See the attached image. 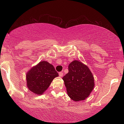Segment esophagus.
Instances as JSON below:
<instances>
[{
    "mask_svg": "<svg viewBox=\"0 0 124 124\" xmlns=\"http://www.w3.org/2000/svg\"><path fill=\"white\" fill-rule=\"evenodd\" d=\"M59 75L60 77H62L63 76V72H60L59 73Z\"/></svg>",
    "mask_w": 124,
    "mask_h": 124,
    "instance_id": "obj_1",
    "label": "esophagus"
}]
</instances>
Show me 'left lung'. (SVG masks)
<instances>
[{"label":"left lung","mask_w":124,"mask_h":124,"mask_svg":"<svg viewBox=\"0 0 124 124\" xmlns=\"http://www.w3.org/2000/svg\"><path fill=\"white\" fill-rule=\"evenodd\" d=\"M62 79L67 94L74 101L85 100L95 87V79L89 68L78 60L69 64L68 73Z\"/></svg>","instance_id":"left-lung-1"}]
</instances>
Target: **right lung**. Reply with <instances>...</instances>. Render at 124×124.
<instances>
[{
  "label": "right lung",
  "mask_w": 124,
  "mask_h": 124,
  "mask_svg": "<svg viewBox=\"0 0 124 124\" xmlns=\"http://www.w3.org/2000/svg\"><path fill=\"white\" fill-rule=\"evenodd\" d=\"M58 77L54 66L45 61L32 67L26 74L27 87L35 95L44 93L54 79Z\"/></svg>",
  "instance_id": "right-lung-1"
}]
</instances>
